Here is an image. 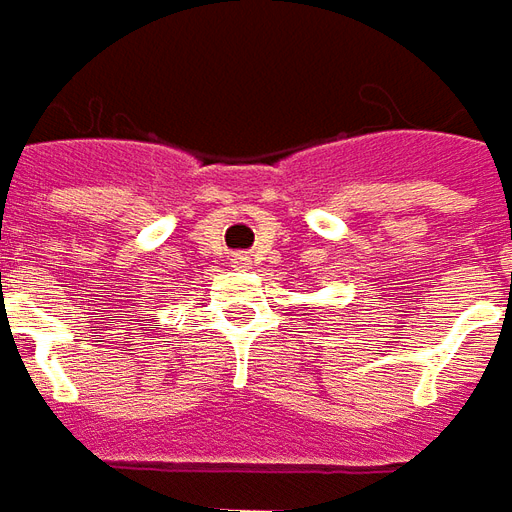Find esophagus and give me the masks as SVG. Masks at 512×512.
I'll list each match as a JSON object with an SVG mask.
<instances>
[{"mask_svg": "<svg viewBox=\"0 0 512 512\" xmlns=\"http://www.w3.org/2000/svg\"><path fill=\"white\" fill-rule=\"evenodd\" d=\"M234 264H237V267H245V264H248V256H245V253H237V256H234Z\"/></svg>", "mask_w": 512, "mask_h": 512, "instance_id": "esophagus-1", "label": "esophagus"}]
</instances>
